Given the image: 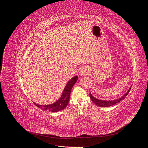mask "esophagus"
Masks as SVG:
<instances>
[{
    "instance_id": "1",
    "label": "esophagus",
    "mask_w": 148,
    "mask_h": 148,
    "mask_svg": "<svg viewBox=\"0 0 148 148\" xmlns=\"http://www.w3.org/2000/svg\"><path fill=\"white\" fill-rule=\"evenodd\" d=\"M89 73V70L87 68H83L80 70L79 72V75L80 77H84Z\"/></svg>"
}]
</instances>
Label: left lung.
<instances>
[{"mask_svg":"<svg viewBox=\"0 0 148 148\" xmlns=\"http://www.w3.org/2000/svg\"><path fill=\"white\" fill-rule=\"evenodd\" d=\"M132 88V86L129 88V89L128 90V91L123 96H122L121 97L118 98V99H116L114 100H101V99H97V98L94 97L91 92L89 93V96H90L91 99L92 100V101L95 103V104L99 106V107H110L112 106L113 105H115L116 104H117V103L120 102V101H122V100H123L125 97H126L128 94L129 93L130 91V89Z\"/></svg>","mask_w":148,"mask_h":148,"instance_id":"1","label":"left lung"}]
</instances>
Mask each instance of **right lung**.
I'll return each instance as SVG.
<instances>
[{
    "instance_id": "obj_1",
    "label": "right lung",
    "mask_w": 148,
    "mask_h": 148,
    "mask_svg": "<svg viewBox=\"0 0 148 148\" xmlns=\"http://www.w3.org/2000/svg\"><path fill=\"white\" fill-rule=\"evenodd\" d=\"M78 79L77 76H75L72 78L70 79L69 82L66 83V86L62 92L60 97L55 102L49 105H39L34 102V104L38 107L39 108L44 110H48L52 112H56L65 109V107L69 104L71 90L72 89L73 85L77 82Z\"/></svg>"
}]
</instances>
